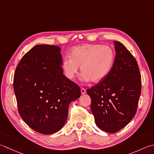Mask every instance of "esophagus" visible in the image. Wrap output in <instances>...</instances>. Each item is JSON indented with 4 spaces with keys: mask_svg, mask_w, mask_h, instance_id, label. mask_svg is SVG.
Wrapping results in <instances>:
<instances>
[{
    "mask_svg": "<svg viewBox=\"0 0 154 154\" xmlns=\"http://www.w3.org/2000/svg\"><path fill=\"white\" fill-rule=\"evenodd\" d=\"M81 94H82V95L85 94V93H86V89H84V88H81Z\"/></svg>",
    "mask_w": 154,
    "mask_h": 154,
    "instance_id": "1",
    "label": "esophagus"
}]
</instances>
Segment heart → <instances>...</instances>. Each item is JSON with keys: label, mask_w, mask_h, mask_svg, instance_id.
<instances>
[{"label": "heart", "mask_w": 154, "mask_h": 154, "mask_svg": "<svg viewBox=\"0 0 154 154\" xmlns=\"http://www.w3.org/2000/svg\"><path fill=\"white\" fill-rule=\"evenodd\" d=\"M114 52L107 45L88 44L73 48L70 57L63 59L62 67L65 76L73 80L81 67V79L98 83L103 80L111 70L114 63Z\"/></svg>", "instance_id": "b5f03b06"}]
</instances>
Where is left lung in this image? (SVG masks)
Returning <instances> with one entry per match:
<instances>
[{
	"instance_id": "1",
	"label": "left lung",
	"mask_w": 154,
	"mask_h": 154,
	"mask_svg": "<svg viewBox=\"0 0 154 154\" xmlns=\"http://www.w3.org/2000/svg\"><path fill=\"white\" fill-rule=\"evenodd\" d=\"M116 57L107 76L87 89L91 109L99 128L116 133L127 125L136 113L141 81L136 60L125 47L114 41Z\"/></svg>"
}]
</instances>
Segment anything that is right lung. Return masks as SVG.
Here are the masks:
<instances>
[{
  "label": "right lung",
  "mask_w": 154,
  "mask_h": 154,
  "mask_svg": "<svg viewBox=\"0 0 154 154\" xmlns=\"http://www.w3.org/2000/svg\"><path fill=\"white\" fill-rule=\"evenodd\" d=\"M61 50L55 45H36L15 70L14 91L20 116L42 134L59 131L67 120L69 104L81 95L79 85L63 75Z\"/></svg>",
  "instance_id": "obj_1"
}]
</instances>
